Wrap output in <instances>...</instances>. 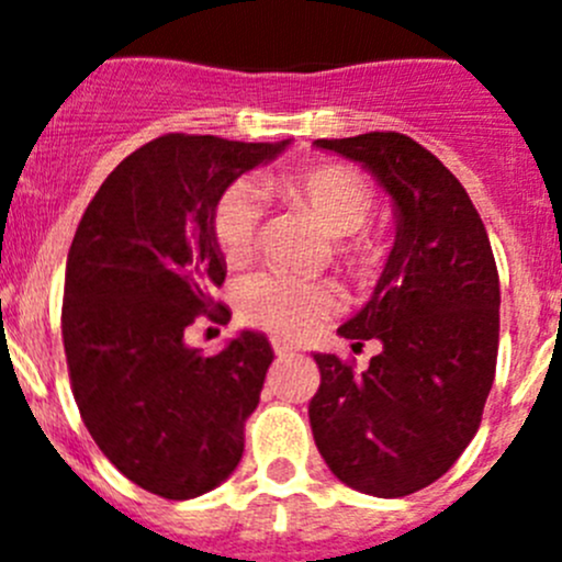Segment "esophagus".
Here are the masks:
<instances>
[{
	"label": "esophagus",
	"mask_w": 562,
	"mask_h": 562,
	"mask_svg": "<svg viewBox=\"0 0 562 562\" xmlns=\"http://www.w3.org/2000/svg\"><path fill=\"white\" fill-rule=\"evenodd\" d=\"M271 346H274L277 358H288V355H296V346H291L288 340L274 338V340H271Z\"/></svg>",
	"instance_id": "esophagus-1"
}]
</instances>
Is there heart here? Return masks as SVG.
I'll use <instances>...</instances> for the list:
<instances>
[{
  "label": "heart",
  "mask_w": 562,
  "mask_h": 562,
  "mask_svg": "<svg viewBox=\"0 0 562 562\" xmlns=\"http://www.w3.org/2000/svg\"><path fill=\"white\" fill-rule=\"evenodd\" d=\"M266 191L280 193L296 207L307 210L318 227L338 238L335 255L352 271H369L382 257V240L363 233L374 207V188L349 166L316 162L305 169L266 177ZM260 202L249 186H229L213 204L210 229L216 249L229 266L246 263L255 255ZM338 307V296L322 282L296 280L282 271H257L238 288V311L255 327L285 338H305Z\"/></svg>",
  "instance_id": "heart-1"
}]
</instances>
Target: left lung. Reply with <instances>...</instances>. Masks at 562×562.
Instances as JSON below:
<instances>
[{"mask_svg": "<svg viewBox=\"0 0 562 562\" xmlns=\"http://www.w3.org/2000/svg\"><path fill=\"white\" fill-rule=\"evenodd\" d=\"M360 162L396 210V240L363 311L338 329L376 338L363 374L313 355L311 427L329 471L360 494L400 499L447 474L480 429L499 352V274L458 177L402 133L322 138Z\"/></svg>", "mask_w": 562, "mask_h": 562, "instance_id": "1", "label": "left lung"}]
</instances>
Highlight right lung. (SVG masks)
Here are the masks:
<instances>
[{
	"mask_svg": "<svg viewBox=\"0 0 562 562\" xmlns=\"http://www.w3.org/2000/svg\"><path fill=\"white\" fill-rule=\"evenodd\" d=\"M288 144L160 135L110 171L68 249L60 324L75 402L104 458L162 499L207 494L244 454L269 338L244 329L204 358L186 333L202 313L229 318L213 299L227 277L213 204Z\"/></svg>",
	"mask_w": 562,
	"mask_h": 562,
	"instance_id": "add662e5",
	"label": "right lung"
}]
</instances>
